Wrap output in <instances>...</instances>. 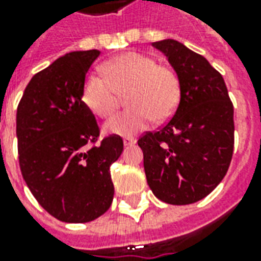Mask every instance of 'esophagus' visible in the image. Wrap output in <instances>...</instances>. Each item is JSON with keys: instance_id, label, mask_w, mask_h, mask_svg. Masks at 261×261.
<instances>
[{"instance_id": "34e87169", "label": "esophagus", "mask_w": 261, "mask_h": 261, "mask_svg": "<svg viewBox=\"0 0 261 261\" xmlns=\"http://www.w3.org/2000/svg\"><path fill=\"white\" fill-rule=\"evenodd\" d=\"M123 142H124L125 147H131V145H134L136 144V138H131V137H127V138H124L123 140Z\"/></svg>"}]
</instances>
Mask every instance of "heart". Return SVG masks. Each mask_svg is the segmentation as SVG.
<instances>
[{"instance_id":"1","label":"heart","mask_w":261,"mask_h":261,"mask_svg":"<svg viewBox=\"0 0 261 261\" xmlns=\"http://www.w3.org/2000/svg\"><path fill=\"white\" fill-rule=\"evenodd\" d=\"M103 76L88 75L81 99L92 113L108 119L127 95L130 109L105 124V131L117 136H133L156 119H170L180 103V80L175 71L141 53L120 54L100 67Z\"/></svg>"}]
</instances>
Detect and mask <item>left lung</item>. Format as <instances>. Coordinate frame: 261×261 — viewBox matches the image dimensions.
Wrapping results in <instances>:
<instances>
[{
    "mask_svg": "<svg viewBox=\"0 0 261 261\" xmlns=\"http://www.w3.org/2000/svg\"><path fill=\"white\" fill-rule=\"evenodd\" d=\"M180 80V103L158 131L140 137L149 189L161 201L186 205L201 200L229 168L233 105L222 75L200 54L173 39L152 43Z\"/></svg>",
    "mask_w": 261,
    "mask_h": 261,
    "instance_id": "obj_1",
    "label": "left lung"
}]
</instances>
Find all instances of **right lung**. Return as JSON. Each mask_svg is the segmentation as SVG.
Here are the masks:
<instances>
[{
    "label": "right lung",
    "instance_id": "obj_1",
    "mask_svg": "<svg viewBox=\"0 0 261 261\" xmlns=\"http://www.w3.org/2000/svg\"><path fill=\"white\" fill-rule=\"evenodd\" d=\"M99 54L72 51L56 60L33 75L16 110L22 176L37 202L63 222L93 221L113 201L110 166L123 152V140L113 134L95 145L99 127L81 99Z\"/></svg>",
    "mask_w": 261,
    "mask_h": 261
}]
</instances>
